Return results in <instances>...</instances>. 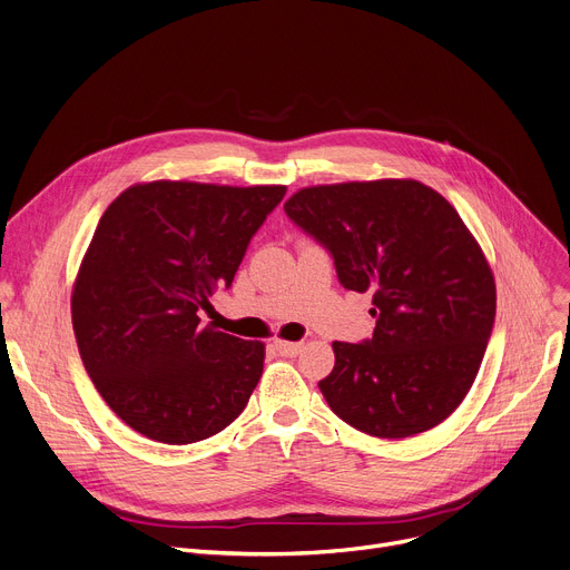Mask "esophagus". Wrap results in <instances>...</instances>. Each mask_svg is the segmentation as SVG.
I'll use <instances>...</instances> for the list:
<instances>
[{"mask_svg": "<svg viewBox=\"0 0 570 570\" xmlns=\"http://www.w3.org/2000/svg\"><path fill=\"white\" fill-rule=\"evenodd\" d=\"M274 345L283 357H296L304 347V343H299V341H276Z\"/></svg>", "mask_w": 570, "mask_h": 570, "instance_id": "34e87169", "label": "esophagus"}]
</instances>
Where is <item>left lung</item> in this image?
I'll return each mask as SVG.
<instances>
[{
	"instance_id": "8db88e82",
	"label": "left lung",
	"mask_w": 570,
	"mask_h": 570,
	"mask_svg": "<svg viewBox=\"0 0 570 570\" xmlns=\"http://www.w3.org/2000/svg\"><path fill=\"white\" fill-rule=\"evenodd\" d=\"M285 213L332 255L345 289L373 294V336L334 341L317 383L330 409L377 439L441 424L469 394L497 317L492 268L459 213L417 180L304 187Z\"/></svg>"
}]
</instances>
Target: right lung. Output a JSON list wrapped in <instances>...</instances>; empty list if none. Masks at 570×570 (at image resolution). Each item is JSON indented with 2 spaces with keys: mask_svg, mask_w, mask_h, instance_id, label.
<instances>
[{
  "mask_svg": "<svg viewBox=\"0 0 570 570\" xmlns=\"http://www.w3.org/2000/svg\"><path fill=\"white\" fill-rule=\"evenodd\" d=\"M283 185H134L108 206L80 264L71 320L97 392L146 439L187 445L229 426L264 368V345L202 327Z\"/></svg>",
  "mask_w": 570,
  "mask_h": 570,
  "instance_id": "1",
  "label": "right lung"
}]
</instances>
